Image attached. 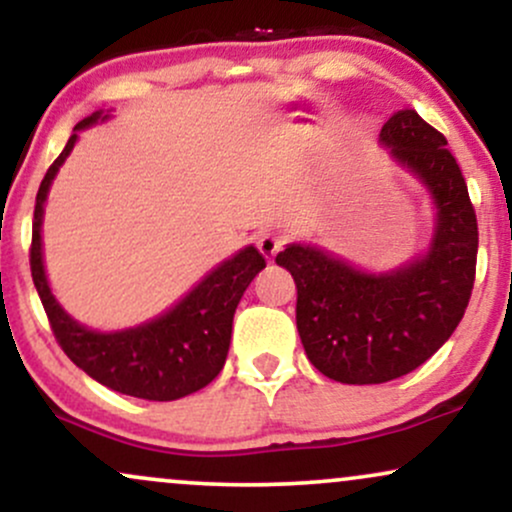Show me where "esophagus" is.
<instances>
[{"label":"esophagus","mask_w":512,"mask_h":512,"mask_svg":"<svg viewBox=\"0 0 512 512\" xmlns=\"http://www.w3.org/2000/svg\"><path fill=\"white\" fill-rule=\"evenodd\" d=\"M281 245H284V240H281V236H276V233H262V236L257 238V248H260V252L267 260H274V255L281 250Z\"/></svg>","instance_id":"esophagus-1"}]
</instances>
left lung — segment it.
<instances>
[{
  "label": "left lung",
  "instance_id": "left-lung-1",
  "mask_svg": "<svg viewBox=\"0 0 512 512\" xmlns=\"http://www.w3.org/2000/svg\"><path fill=\"white\" fill-rule=\"evenodd\" d=\"M380 144L436 202L426 255L383 274L310 245L276 255L296 281L305 354L322 375L346 385L387 383L428 361L460 325L477 274V214L448 139L416 110H399L380 129Z\"/></svg>",
  "mask_w": 512,
  "mask_h": 512
}]
</instances>
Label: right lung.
I'll return each instance as SVG.
<instances>
[{
    "label": "right lung",
    "mask_w": 512,
    "mask_h": 512,
    "mask_svg": "<svg viewBox=\"0 0 512 512\" xmlns=\"http://www.w3.org/2000/svg\"><path fill=\"white\" fill-rule=\"evenodd\" d=\"M105 117L103 113L84 117L40 182L31 240L33 284L48 313L57 344L84 373L122 395L170 402L202 390L221 373L231 346L233 315L240 298L267 262L260 250L248 245L204 276L175 308L132 330L93 332L64 313L62 305L52 296L43 267V240H40L43 204L57 170L74 149L79 137L76 132L96 125Z\"/></svg>",
    "instance_id": "right-lung-1"
}]
</instances>
